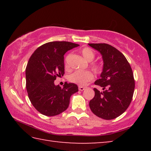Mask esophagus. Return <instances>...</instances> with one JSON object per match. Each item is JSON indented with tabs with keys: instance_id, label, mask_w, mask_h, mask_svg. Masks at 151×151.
Listing matches in <instances>:
<instances>
[{
	"instance_id": "34e87169",
	"label": "esophagus",
	"mask_w": 151,
	"mask_h": 151,
	"mask_svg": "<svg viewBox=\"0 0 151 151\" xmlns=\"http://www.w3.org/2000/svg\"><path fill=\"white\" fill-rule=\"evenodd\" d=\"M85 89V87H83V86H78V90L81 91H83Z\"/></svg>"
}]
</instances>
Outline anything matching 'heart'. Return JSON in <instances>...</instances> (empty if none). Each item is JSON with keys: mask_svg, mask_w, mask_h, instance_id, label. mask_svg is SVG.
<instances>
[{"mask_svg": "<svg viewBox=\"0 0 151 151\" xmlns=\"http://www.w3.org/2000/svg\"><path fill=\"white\" fill-rule=\"evenodd\" d=\"M82 55L88 62H91L90 66L94 73H100L103 70V66L100 63L96 62H93L96 57V53L92 48L89 47H85L82 48L81 50ZM65 67L69 68L67 60H65ZM93 75L90 70H76L75 72L70 74L68 76V80L71 83H75L80 86H83L87 84L88 82L93 80Z\"/></svg>", "mask_w": 151, "mask_h": 151, "instance_id": "heart-1", "label": "heart"}]
</instances>
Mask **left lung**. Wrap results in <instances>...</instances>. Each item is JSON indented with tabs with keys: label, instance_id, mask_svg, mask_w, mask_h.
I'll return each instance as SVG.
<instances>
[{
	"label": "left lung",
	"instance_id": "1",
	"mask_svg": "<svg viewBox=\"0 0 151 151\" xmlns=\"http://www.w3.org/2000/svg\"><path fill=\"white\" fill-rule=\"evenodd\" d=\"M89 46L103 55V70L101 78L94 83L103 92L94 88V96L89 102L91 111L105 120L116 118L131 104L135 87L133 73L126 57L112 46L106 43H90Z\"/></svg>",
	"mask_w": 151,
	"mask_h": 151
}]
</instances>
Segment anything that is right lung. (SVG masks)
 Returning a JSON list of instances; mask_svg holds the SVG:
<instances>
[{
    "mask_svg": "<svg viewBox=\"0 0 151 151\" xmlns=\"http://www.w3.org/2000/svg\"><path fill=\"white\" fill-rule=\"evenodd\" d=\"M78 47L67 41H53L37 48L26 68V88L33 106L45 116L58 115L67 109L70 96L78 91L74 83H65L63 88L55 85L57 77L65 73L64 55Z\"/></svg>",
    "mask_w": 151,
    "mask_h": 151,
    "instance_id": "obj_1",
    "label": "right lung"
}]
</instances>
